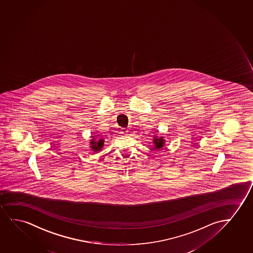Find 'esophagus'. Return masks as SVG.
Here are the masks:
<instances>
[{
    "label": "esophagus",
    "mask_w": 253,
    "mask_h": 253,
    "mask_svg": "<svg viewBox=\"0 0 253 253\" xmlns=\"http://www.w3.org/2000/svg\"><path fill=\"white\" fill-rule=\"evenodd\" d=\"M127 132H128L127 130H123V131H122V133H124V134H126V133H127Z\"/></svg>",
    "instance_id": "esophagus-1"
}]
</instances>
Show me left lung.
<instances>
[{
  "label": "left lung",
  "mask_w": 253,
  "mask_h": 253,
  "mask_svg": "<svg viewBox=\"0 0 253 253\" xmlns=\"http://www.w3.org/2000/svg\"><path fill=\"white\" fill-rule=\"evenodd\" d=\"M153 144H154V149H160L164 146L165 139L164 137H160L158 138L157 136H153Z\"/></svg>",
  "instance_id": "1"
}]
</instances>
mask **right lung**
Wrapping results in <instances>:
<instances>
[{"label":"right lung","instance_id":"add662e5","mask_svg":"<svg viewBox=\"0 0 253 253\" xmlns=\"http://www.w3.org/2000/svg\"><path fill=\"white\" fill-rule=\"evenodd\" d=\"M90 145H91V149L93 150L94 153H98L99 151L102 149L104 146V139H100L96 140L93 136V139L90 140Z\"/></svg>","mask_w":253,"mask_h":253}]
</instances>
